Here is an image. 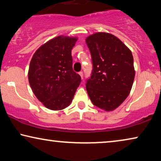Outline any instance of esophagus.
<instances>
[{"instance_id":"1","label":"esophagus","mask_w":161,"mask_h":161,"mask_svg":"<svg viewBox=\"0 0 161 161\" xmlns=\"http://www.w3.org/2000/svg\"><path fill=\"white\" fill-rule=\"evenodd\" d=\"M79 74H80V76H81V78L82 79L83 78V72H82V71H80V72L79 73Z\"/></svg>"}]
</instances>
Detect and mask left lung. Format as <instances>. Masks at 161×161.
<instances>
[{
	"label": "left lung",
	"mask_w": 161,
	"mask_h": 161,
	"mask_svg": "<svg viewBox=\"0 0 161 161\" xmlns=\"http://www.w3.org/2000/svg\"><path fill=\"white\" fill-rule=\"evenodd\" d=\"M93 69L86 90L93 105L105 111L117 108L128 97L135 76L131 51L118 37L97 32L86 38Z\"/></svg>",
	"instance_id": "left-lung-1"
}]
</instances>
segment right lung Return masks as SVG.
<instances>
[{"instance_id":"1","label":"right lung","mask_w":161,"mask_h":161,"mask_svg":"<svg viewBox=\"0 0 161 161\" xmlns=\"http://www.w3.org/2000/svg\"><path fill=\"white\" fill-rule=\"evenodd\" d=\"M77 37L60 35L36 50L28 71L30 87L47 108L59 111L68 107L81 82L72 68L71 50Z\"/></svg>"}]
</instances>
